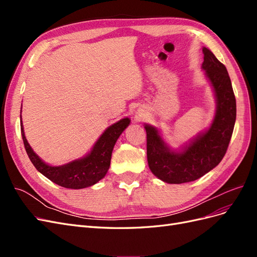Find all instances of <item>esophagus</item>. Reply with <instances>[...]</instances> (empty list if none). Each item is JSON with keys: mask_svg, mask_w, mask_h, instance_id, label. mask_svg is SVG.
Returning <instances> with one entry per match:
<instances>
[{"mask_svg": "<svg viewBox=\"0 0 257 257\" xmlns=\"http://www.w3.org/2000/svg\"><path fill=\"white\" fill-rule=\"evenodd\" d=\"M138 115L141 116V118H144V116L146 115V113H144V110H141V109H139V110H138Z\"/></svg>", "mask_w": 257, "mask_h": 257, "instance_id": "1", "label": "esophagus"}]
</instances>
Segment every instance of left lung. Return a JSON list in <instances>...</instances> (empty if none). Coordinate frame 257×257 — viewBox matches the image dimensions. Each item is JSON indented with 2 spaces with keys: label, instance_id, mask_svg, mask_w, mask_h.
I'll use <instances>...</instances> for the list:
<instances>
[{
  "label": "left lung",
  "instance_id": "obj_1",
  "mask_svg": "<svg viewBox=\"0 0 257 257\" xmlns=\"http://www.w3.org/2000/svg\"><path fill=\"white\" fill-rule=\"evenodd\" d=\"M207 80L215 98V113L209 127L174 149L162 137L159 128L145 124L147 132V159L152 174L170 184L195 181L224 158L236 122V98L227 69L214 54L203 47Z\"/></svg>",
  "mask_w": 257,
  "mask_h": 257
}]
</instances>
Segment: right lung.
Segmentation results:
<instances>
[{
	"instance_id": "1",
	"label": "right lung",
	"mask_w": 257,
	"mask_h": 257,
	"mask_svg": "<svg viewBox=\"0 0 257 257\" xmlns=\"http://www.w3.org/2000/svg\"><path fill=\"white\" fill-rule=\"evenodd\" d=\"M130 123V118H124L113 123L104 131V133L93 145L90 152L84 157L59 166L49 165L38 157L27 141L22 119L20 126L26 151L38 172L60 186L79 190L94 185L106 176L110 166L113 147Z\"/></svg>"
}]
</instances>
